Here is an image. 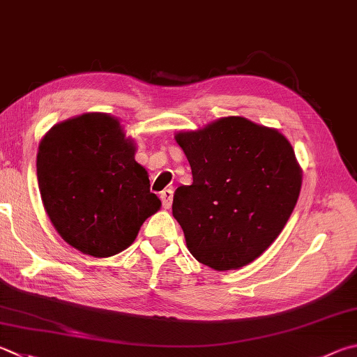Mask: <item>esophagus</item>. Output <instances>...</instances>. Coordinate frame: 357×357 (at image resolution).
<instances>
[{
    "instance_id": "34e87169",
    "label": "esophagus",
    "mask_w": 357,
    "mask_h": 357,
    "mask_svg": "<svg viewBox=\"0 0 357 357\" xmlns=\"http://www.w3.org/2000/svg\"><path fill=\"white\" fill-rule=\"evenodd\" d=\"M160 199H162V206L165 209H170L172 207V201H173V190L172 189H165L160 192Z\"/></svg>"
}]
</instances>
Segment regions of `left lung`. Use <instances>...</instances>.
Listing matches in <instances>:
<instances>
[{
    "mask_svg": "<svg viewBox=\"0 0 357 357\" xmlns=\"http://www.w3.org/2000/svg\"><path fill=\"white\" fill-rule=\"evenodd\" d=\"M192 185L173 197L187 248L213 270H236L276 241L294 212L301 168L284 135L243 116L176 134Z\"/></svg>",
    "mask_w": 357,
    "mask_h": 357,
    "instance_id": "left-lung-1",
    "label": "left lung"
}]
</instances>
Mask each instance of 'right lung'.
<instances>
[{
	"instance_id": "right-lung-1",
	"label": "right lung",
	"mask_w": 357,
	"mask_h": 357,
	"mask_svg": "<svg viewBox=\"0 0 357 357\" xmlns=\"http://www.w3.org/2000/svg\"><path fill=\"white\" fill-rule=\"evenodd\" d=\"M135 145L107 114L57 123L37 153V179L51 223L73 248L93 257L126 250L160 209Z\"/></svg>"
}]
</instances>
